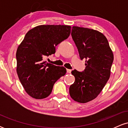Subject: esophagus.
Masks as SVG:
<instances>
[{"label": "esophagus", "mask_w": 128, "mask_h": 128, "mask_svg": "<svg viewBox=\"0 0 128 128\" xmlns=\"http://www.w3.org/2000/svg\"><path fill=\"white\" fill-rule=\"evenodd\" d=\"M72 72V70H70V69H67V73H70Z\"/></svg>", "instance_id": "1"}]
</instances>
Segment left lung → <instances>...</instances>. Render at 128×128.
Masks as SVG:
<instances>
[{"label":"left lung","mask_w":128,"mask_h":128,"mask_svg":"<svg viewBox=\"0 0 128 128\" xmlns=\"http://www.w3.org/2000/svg\"><path fill=\"white\" fill-rule=\"evenodd\" d=\"M72 37L80 60H86L82 72L74 70L75 81L69 88L71 98L86 103L96 98L110 78L114 56L106 38L92 29L73 26Z\"/></svg>","instance_id":"8db88e82"}]
</instances>
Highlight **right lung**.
Wrapping results in <instances>:
<instances>
[{
  "label": "right lung",
  "mask_w": 128,
  "mask_h": 128,
  "mask_svg": "<svg viewBox=\"0 0 128 128\" xmlns=\"http://www.w3.org/2000/svg\"><path fill=\"white\" fill-rule=\"evenodd\" d=\"M71 26L40 25L30 29L17 48V73L26 92L32 98L49 96L54 84L64 76L66 69L43 61L55 53L58 44L70 36Z\"/></svg>",
  "instance_id": "obj_1"
}]
</instances>
